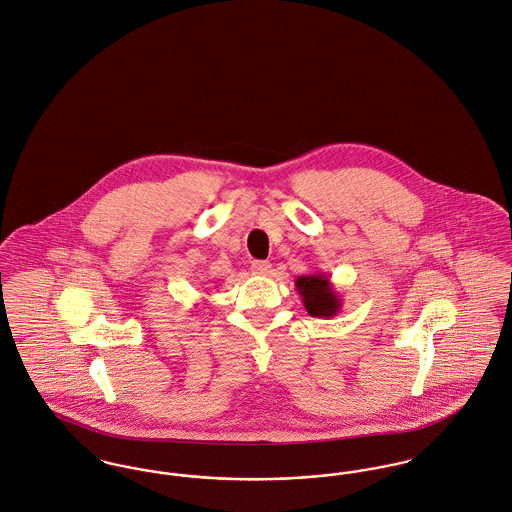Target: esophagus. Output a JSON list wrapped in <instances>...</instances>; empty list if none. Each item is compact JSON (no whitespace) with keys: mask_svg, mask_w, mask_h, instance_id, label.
I'll use <instances>...</instances> for the list:
<instances>
[{"mask_svg":"<svg viewBox=\"0 0 512 512\" xmlns=\"http://www.w3.org/2000/svg\"><path fill=\"white\" fill-rule=\"evenodd\" d=\"M252 272L258 276H270L272 274V264L264 260H254L252 262Z\"/></svg>","mask_w":512,"mask_h":512,"instance_id":"34e87169","label":"esophagus"}]
</instances>
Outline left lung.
<instances>
[{
    "label": "left lung",
    "mask_w": 512,
    "mask_h": 512,
    "mask_svg": "<svg viewBox=\"0 0 512 512\" xmlns=\"http://www.w3.org/2000/svg\"><path fill=\"white\" fill-rule=\"evenodd\" d=\"M295 287L301 295V301L311 317L332 319L342 309V297L332 285L328 274H309L295 279Z\"/></svg>",
    "instance_id": "1"
}]
</instances>
